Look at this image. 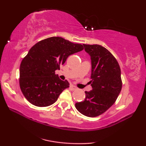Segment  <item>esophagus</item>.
Here are the masks:
<instances>
[{
    "label": "esophagus",
    "instance_id": "34e87169",
    "mask_svg": "<svg viewBox=\"0 0 146 146\" xmlns=\"http://www.w3.org/2000/svg\"><path fill=\"white\" fill-rule=\"evenodd\" d=\"M70 89L72 90H77V88L74 85H70Z\"/></svg>",
    "mask_w": 146,
    "mask_h": 146
}]
</instances>
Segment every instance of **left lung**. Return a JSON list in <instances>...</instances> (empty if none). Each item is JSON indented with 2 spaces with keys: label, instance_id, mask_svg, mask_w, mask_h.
<instances>
[{
  "label": "left lung",
  "instance_id": "1",
  "mask_svg": "<svg viewBox=\"0 0 146 146\" xmlns=\"http://www.w3.org/2000/svg\"><path fill=\"white\" fill-rule=\"evenodd\" d=\"M91 57L92 90L85 92L86 98L75 104L76 109L88 117H96L107 111L115 103L120 93L122 82L117 60L110 52L98 44H84Z\"/></svg>",
  "mask_w": 146,
  "mask_h": 146
}]
</instances>
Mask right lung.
Segmentation results:
<instances>
[{
    "label": "right lung",
    "mask_w": 146,
    "mask_h": 146,
    "mask_svg": "<svg viewBox=\"0 0 146 146\" xmlns=\"http://www.w3.org/2000/svg\"><path fill=\"white\" fill-rule=\"evenodd\" d=\"M83 49V45L62 37H50L35 44L20 66V87L27 100L38 107L53 104L70 85L67 80H61L55 71L70 55Z\"/></svg>",
    "instance_id": "right-lung-1"
}]
</instances>
